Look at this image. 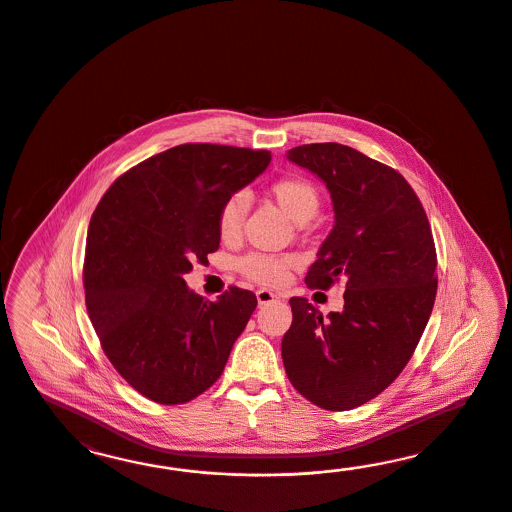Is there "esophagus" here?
I'll use <instances>...</instances> for the list:
<instances>
[{"label":"esophagus","mask_w":512,"mask_h":512,"mask_svg":"<svg viewBox=\"0 0 512 512\" xmlns=\"http://www.w3.org/2000/svg\"><path fill=\"white\" fill-rule=\"evenodd\" d=\"M276 300H279V296L274 295V293H270V291H266V289L257 291V302H259V306H266V304L276 302Z\"/></svg>","instance_id":"1"}]
</instances>
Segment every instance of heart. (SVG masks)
Instances as JSON below:
<instances>
[{
	"instance_id": "1",
	"label": "heart",
	"mask_w": 512,
	"mask_h": 512,
	"mask_svg": "<svg viewBox=\"0 0 512 512\" xmlns=\"http://www.w3.org/2000/svg\"><path fill=\"white\" fill-rule=\"evenodd\" d=\"M268 193L296 223H304L315 216L321 201L317 187L302 176H281L268 186ZM246 214L248 199L244 193H233L223 201L217 212V233L223 242L231 244L240 238ZM298 264L300 257L296 255H270L255 251L238 261V270L242 276L259 285L276 287L289 279V272Z\"/></svg>"
}]
</instances>
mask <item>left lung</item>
I'll return each instance as SVG.
<instances>
[{
    "label": "left lung",
    "mask_w": 512,
    "mask_h": 512,
    "mask_svg": "<svg viewBox=\"0 0 512 512\" xmlns=\"http://www.w3.org/2000/svg\"><path fill=\"white\" fill-rule=\"evenodd\" d=\"M325 182L336 223L306 276L310 289L343 281V311L289 300L281 340L289 381L311 403L349 411L402 373L430 319L437 293L434 236L417 193L392 167L338 142L289 150Z\"/></svg>",
    "instance_id": "1"
}]
</instances>
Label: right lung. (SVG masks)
Segmentation results:
<instances>
[{
  "label": "right lung",
  "instance_id": "right-lung-1",
  "mask_svg": "<svg viewBox=\"0 0 512 512\" xmlns=\"http://www.w3.org/2000/svg\"><path fill=\"white\" fill-rule=\"evenodd\" d=\"M270 152L189 142L124 172L86 238V310L116 372L144 398L191 402L223 373L257 298L231 285L204 300L184 274L219 248L217 212Z\"/></svg>",
  "mask_w": 512,
  "mask_h": 512
}]
</instances>
